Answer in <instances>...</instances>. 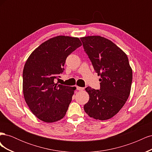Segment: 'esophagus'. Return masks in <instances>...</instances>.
<instances>
[{"label":"esophagus","mask_w":152,"mask_h":152,"mask_svg":"<svg viewBox=\"0 0 152 152\" xmlns=\"http://www.w3.org/2000/svg\"><path fill=\"white\" fill-rule=\"evenodd\" d=\"M76 87H77V89L79 90V91H82V90L84 89V87H79V86H77Z\"/></svg>","instance_id":"1"}]
</instances>
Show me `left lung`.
<instances>
[{"mask_svg": "<svg viewBox=\"0 0 152 152\" xmlns=\"http://www.w3.org/2000/svg\"><path fill=\"white\" fill-rule=\"evenodd\" d=\"M80 40L94 70L101 76L99 90L86 88L89 99L84 111L97 120H107L120 111L129 98L132 69L126 54L111 40L101 36H87Z\"/></svg>", "mask_w": 152, "mask_h": 152, "instance_id": "8db88e82", "label": "left lung"}]
</instances>
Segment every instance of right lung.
Segmentation results:
<instances>
[{
    "label": "right lung",
    "instance_id": "right-lung-1",
    "mask_svg": "<svg viewBox=\"0 0 152 152\" xmlns=\"http://www.w3.org/2000/svg\"><path fill=\"white\" fill-rule=\"evenodd\" d=\"M82 45L79 38L59 35L45 41L30 55L23 72V91L30 110L40 120L54 122L65 117L75 87L54 83L68 55Z\"/></svg>",
    "mask_w": 152,
    "mask_h": 152
}]
</instances>
